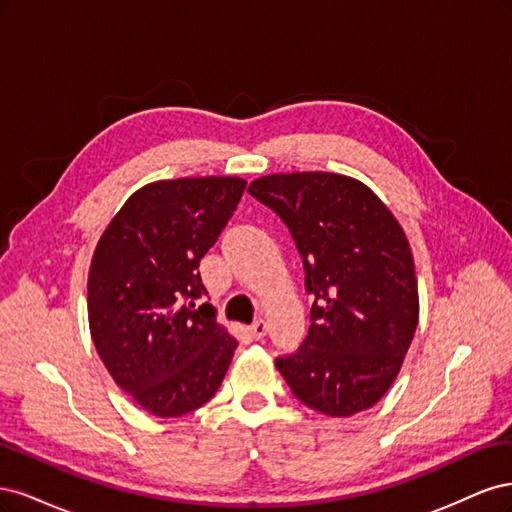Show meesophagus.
I'll return each instance as SVG.
<instances>
[{
  "label": "esophagus",
  "instance_id": "esophagus-1",
  "mask_svg": "<svg viewBox=\"0 0 512 512\" xmlns=\"http://www.w3.org/2000/svg\"><path fill=\"white\" fill-rule=\"evenodd\" d=\"M250 335L254 337V339H262L267 335V322L262 320V318H258L252 327H250Z\"/></svg>",
  "mask_w": 512,
  "mask_h": 512
}]
</instances>
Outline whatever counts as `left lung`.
<instances>
[{
    "label": "left lung",
    "mask_w": 512,
    "mask_h": 512,
    "mask_svg": "<svg viewBox=\"0 0 512 512\" xmlns=\"http://www.w3.org/2000/svg\"><path fill=\"white\" fill-rule=\"evenodd\" d=\"M247 192L286 224L314 297L303 344L275 359L292 395L327 416L378 404L418 324L404 230L374 192L344 175H267Z\"/></svg>",
    "instance_id": "left-lung-1"
}]
</instances>
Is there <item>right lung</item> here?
I'll use <instances>...</instances> for the list:
<instances>
[{
  "instance_id": "right-lung-1",
  "label": "right lung",
  "mask_w": 512,
  "mask_h": 512,
  "mask_svg": "<svg viewBox=\"0 0 512 512\" xmlns=\"http://www.w3.org/2000/svg\"><path fill=\"white\" fill-rule=\"evenodd\" d=\"M245 190L239 177L156 181L128 198L98 241L87 280L89 329L108 374L147 412L205 406L239 346L198 303V265Z\"/></svg>"
}]
</instances>
